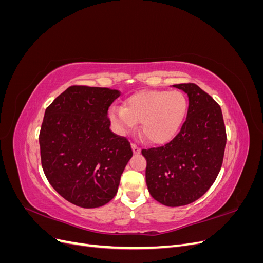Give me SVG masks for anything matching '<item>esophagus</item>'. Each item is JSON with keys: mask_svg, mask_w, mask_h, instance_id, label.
Instances as JSON below:
<instances>
[{"mask_svg": "<svg viewBox=\"0 0 263 263\" xmlns=\"http://www.w3.org/2000/svg\"><path fill=\"white\" fill-rule=\"evenodd\" d=\"M132 149H133V153H134L135 155L140 154V151H141V149H140L138 146H136V145H132Z\"/></svg>", "mask_w": 263, "mask_h": 263, "instance_id": "obj_1", "label": "esophagus"}]
</instances>
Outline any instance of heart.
Wrapping results in <instances>:
<instances>
[{
  "label": "heart",
  "mask_w": 263,
  "mask_h": 263,
  "mask_svg": "<svg viewBox=\"0 0 263 263\" xmlns=\"http://www.w3.org/2000/svg\"><path fill=\"white\" fill-rule=\"evenodd\" d=\"M189 113V100L180 91H139L122 106L108 109V119L119 136H126L140 123V132L151 144L163 145L177 136Z\"/></svg>",
  "instance_id": "obj_1"
}]
</instances>
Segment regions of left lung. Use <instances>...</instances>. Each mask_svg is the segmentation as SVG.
Masks as SVG:
<instances>
[{
  "mask_svg": "<svg viewBox=\"0 0 263 263\" xmlns=\"http://www.w3.org/2000/svg\"><path fill=\"white\" fill-rule=\"evenodd\" d=\"M187 94L189 113L180 133L160 148L142 150L150 195L170 208L193 203L216 180L226 146L220 106L196 84H174Z\"/></svg>",
  "mask_w": 263,
  "mask_h": 263,
  "instance_id": "obj_1",
  "label": "left lung"
}]
</instances>
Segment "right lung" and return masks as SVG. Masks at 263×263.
<instances>
[{
    "instance_id": "right-lung-1",
    "label": "right lung",
    "mask_w": 263,
    "mask_h": 263,
    "mask_svg": "<svg viewBox=\"0 0 263 263\" xmlns=\"http://www.w3.org/2000/svg\"><path fill=\"white\" fill-rule=\"evenodd\" d=\"M121 95L107 87L70 86L47 107L39 134L42 165L51 186L83 209L117 193L130 144L109 129L107 110Z\"/></svg>"
}]
</instances>
